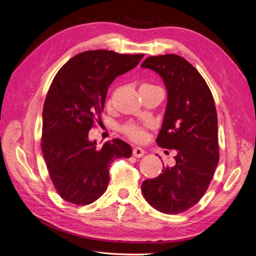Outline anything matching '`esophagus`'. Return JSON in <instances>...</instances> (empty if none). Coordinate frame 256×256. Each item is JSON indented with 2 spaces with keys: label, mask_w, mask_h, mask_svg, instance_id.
I'll return each mask as SVG.
<instances>
[{
  "label": "esophagus",
  "mask_w": 256,
  "mask_h": 256,
  "mask_svg": "<svg viewBox=\"0 0 256 256\" xmlns=\"http://www.w3.org/2000/svg\"><path fill=\"white\" fill-rule=\"evenodd\" d=\"M144 154H145V150H144L142 148H140V147L133 148V156H136V158H140V156H142Z\"/></svg>",
  "instance_id": "34e87169"
}]
</instances>
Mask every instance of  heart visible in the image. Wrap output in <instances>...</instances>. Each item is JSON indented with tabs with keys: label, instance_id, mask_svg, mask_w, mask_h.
Masks as SVG:
<instances>
[{
	"label": "heart",
	"instance_id": "1",
	"mask_svg": "<svg viewBox=\"0 0 256 256\" xmlns=\"http://www.w3.org/2000/svg\"><path fill=\"white\" fill-rule=\"evenodd\" d=\"M150 86H154V85H150V84H142L140 88H150ZM122 133L128 137L130 140L140 142L145 138L146 133L145 130L140 124H137L135 122H128L121 128Z\"/></svg>",
	"mask_w": 256,
	"mask_h": 256
}]
</instances>
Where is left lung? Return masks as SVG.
Listing matches in <instances>:
<instances>
[{
  "label": "left lung",
  "mask_w": 256,
  "mask_h": 256,
  "mask_svg": "<svg viewBox=\"0 0 256 256\" xmlns=\"http://www.w3.org/2000/svg\"><path fill=\"white\" fill-rule=\"evenodd\" d=\"M142 67L156 71L168 90L164 119L156 142L176 150L175 164L163 166L156 178L144 180L142 192L158 211L182 213L206 194L220 160L214 98L199 71L178 55L150 56Z\"/></svg>",
  "instance_id": "1"
}]
</instances>
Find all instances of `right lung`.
<instances>
[{"instance_id": "1", "label": "right lung", "mask_w": 256, "mask_h": 256, "mask_svg": "<svg viewBox=\"0 0 256 256\" xmlns=\"http://www.w3.org/2000/svg\"><path fill=\"white\" fill-rule=\"evenodd\" d=\"M142 57L86 50L55 76L43 106L41 147L52 182L64 201L76 206L96 201L107 189L111 162L132 156L130 146L119 138L98 149L88 132L100 120L109 85Z\"/></svg>"}]
</instances>
